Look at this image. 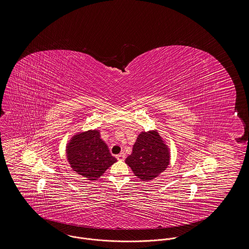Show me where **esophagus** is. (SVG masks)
I'll return each instance as SVG.
<instances>
[{"label": "esophagus", "instance_id": "1", "mask_svg": "<svg viewBox=\"0 0 249 249\" xmlns=\"http://www.w3.org/2000/svg\"><path fill=\"white\" fill-rule=\"evenodd\" d=\"M117 159H118L119 160H124L125 159V155H124V153H121V154L117 155Z\"/></svg>", "mask_w": 249, "mask_h": 249}]
</instances>
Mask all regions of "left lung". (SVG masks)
<instances>
[{"instance_id": "left-lung-1", "label": "left lung", "mask_w": 249, "mask_h": 249, "mask_svg": "<svg viewBox=\"0 0 249 249\" xmlns=\"http://www.w3.org/2000/svg\"><path fill=\"white\" fill-rule=\"evenodd\" d=\"M170 151L158 130L142 131L132 147L125 163L134 175L148 182L158 177L169 165Z\"/></svg>"}]
</instances>
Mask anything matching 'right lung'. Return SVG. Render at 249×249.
Instances as JSON below:
<instances>
[{
	"label": "right lung",
	"mask_w": 249,
	"mask_h": 249,
	"mask_svg": "<svg viewBox=\"0 0 249 249\" xmlns=\"http://www.w3.org/2000/svg\"><path fill=\"white\" fill-rule=\"evenodd\" d=\"M66 156L72 169L90 181L97 180L117 161L97 129L73 135L66 145Z\"/></svg>",
	"instance_id": "1"
}]
</instances>
